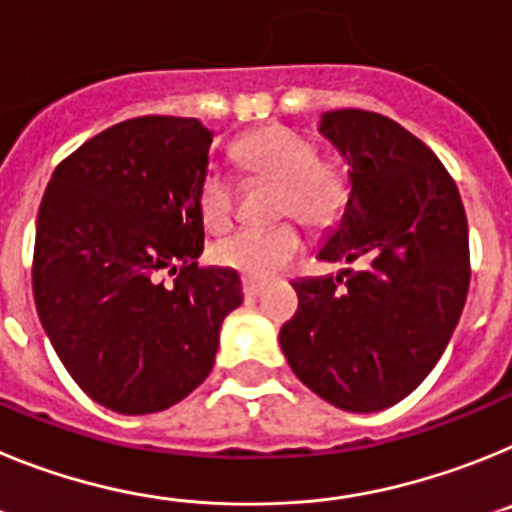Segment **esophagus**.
Returning a JSON list of instances; mask_svg holds the SVG:
<instances>
[{"label":"esophagus","mask_w":512,"mask_h":512,"mask_svg":"<svg viewBox=\"0 0 512 512\" xmlns=\"http://www.w3.org/2000/svg\"><path fill=\"white\" fill-rule=\"evenodd\" d=\"M261 292H264V284L251 282V279H243V297H246V300H256Z\"/></svg>","instance_id":"esophagus-1"}]
</instances>
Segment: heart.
I'll use <instances>...</instances> for the list:
<instances>
[{
  "instance_id": "heart-1",
  "label": "heart",
  "mask_w": 512,
  "mask_h": 512,
  "mask_svg": "<svg viewBox=\"0 0 512 512\" xmlns=\"http://www.w3.org/2000/svg\"><path fill=\"white\" fill-rule=\"evenodd\" d=\"M233 158L253 179L277 184V217H295L310 230H328L348 205V182L336 166L320 161L315 143L284 125H261L233 143ZM202 220L212 230L228 228L235 212L233 182L223 171H207L200 182ZM302 251L295 225L238 230L212 246V259L243 279L264 282Z\"/></svg>"
}]
</instances>
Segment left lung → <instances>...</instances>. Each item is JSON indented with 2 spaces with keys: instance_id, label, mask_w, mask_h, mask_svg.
Instances as JSON below:
<instances>
[{
  "instance_id": "8db88e82",
  "label": "left lung",
  "mask_w": 512,
  "mask_h": 512,
  "mask_svg": "<svg viewBox=\"0 0 512 512\" xmlns=\"http://www.w3.org/2000/svg\"><path fill=\"white\" fill-rule=\"evenodd\" d=\"M320 133L348 161L351 197L318 259L351 266L292 284L300 305L279 343L315 395L377 413L449 346L472 277L467 212L436 153L390 117L325 112Z\"/></svg>"
}]
</instances>
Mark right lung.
Instances as JSON below:
<instances>
[{
  "label": "right lung",
  "instance_id": "1",
  "mask_svg": "<svg viewBox=\"0 0 512 512\" xmlns=\"http://www.w3.org/2000/svg\"><path fill=\"white\" fill-rule=\"evenodd\" d=\"M210 143L197 117H133L63 158L45 187L38 318L71 379L115 413H158L197 390L243 302L235 271L197 266Z\"/></svg>",
  "mask_w": 512,
  "mask_h": 512
}]
</instances>
